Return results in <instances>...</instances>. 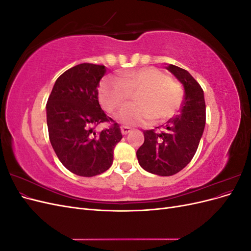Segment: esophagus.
<instances>
[{
    "label": "esophagus",
    "instance_id": "1",
    "mask_svg": "<svg viewBox=\"0 0 251 251\" xmlns=\"http://www.w3.org/2000/svg\"><path fill=\"white\" fill-rule=\"evenodd\" d=\"M121 133H123V135H126L127 133H130L131 132V127H128V126H121Z\"/></svg>",
    "mask_w": 251,
    "mask_h": 251
}]
</instances>
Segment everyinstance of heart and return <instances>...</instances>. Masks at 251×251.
<instances>
[{"instance_id":"obj_1","label":"heart","mask_w":251,"mask_h":251,"mask_svg":"<svg viewBox=\"0 0 251 251\" xmlns=\"http://www.w3.org/2000/svg\"><path fill=\"white\" fill-rule=\"evenodd\" d=\"M136 103L126 105L118 114L126 125L162 123L171 118L183 100V90L178 82L155 67L121 74L119 78L107 77L100 86V100L105 111L113 113L127 102L132 93Z\"/></svg>"}]
</instances>
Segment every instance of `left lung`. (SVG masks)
Instances as JSON below:
<instances>
[{
	"label": "left lung",
	"mask_w": 251,
	"mask_h": 251,
	"mask_svg": "<svg viewBox=\"0 0 251 251\" xmlns=\"http://www.w3.org/2000/svg\"><path fill=\"white\" fill-rule=\"evenodd\" d=\"M184 88V100L179 115L163 126L164 132L143 131L144 142L138 149L141 168L159 176H172L191 162L200 143L205 127L204 92L188 71L175 65L166 67Z\"/></svg>",
	"instance_id": "obj_1"
}]
</instances>
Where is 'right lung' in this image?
Masks as SVG:
<instances>
[{"instance_id": "obj_1", "label": "right lung", "mask_w": 251, "mask_h": 251, "mask_svg": "<svg viewBox=\"0 0 251 251\" xmlns=\"http://www.w3.org/2000/svg\"><path fill=\"white\" fill-rule=\"evenodd\" d=\"M104 66L83 63L72 67L56 79L46 105L49 139L67 170L93 177L110 169L113 151L123 138L119 126L105 115L98 102ZM113 125L97 133L102 122Z\"/></svg>"}]
</instances>
